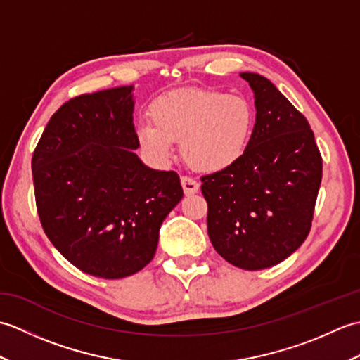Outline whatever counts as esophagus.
Returning <instances> with one entry per match:
<instances>
[{
    "label": "esophagus",
    "mask_w": 360,
    "mask_h": 360,
    "mask_svg": "<svg viewBox=\"0 0 360 360\" xmlns=\"http://www.w3.org/2000/svg\"><path fill=\"white\" fill-rule=\"evenodd\" d=\"M181 184H182V188H184V193L187 196L195 195L198 190H200V184H198V181L190 178V176H181Z\"/></svg>",
    "instance_id": "esophagus-1"
}]
</instances>
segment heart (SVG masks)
I'll return each instance as SVG.
<instances>
[{"instance_id":"obj_1","label":"heart","mask_w":360,"mask_h":360,"mask_svg":"<svg viewBox=\"0 0 360 360\" xmlns=\"http://www.w3.org/2000/svg\"><path fill=\"white\" fill-rule=\"evenodd\" d=\"M151 125L137 129L142 148L167 160L173 142L195 170L218 173L246 155L257 125V110L246 96L218 89L173 91L151 105Z\"/></svg>"}]
</instances>
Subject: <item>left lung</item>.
<instances>
[{"label": "left lung", "instance_id": "obj_1", "mask_svg": "<svg viewBox=\"0 0 360 360\" xmlns=\"http://www.w3.org/2000/svg\"><path fill=\"white\" fill-rule=\"evenodd\" d=\"M240 75L255 94L254 137L238 164L202 176L201 192L213 248L240 269L259 271L307 240L323 164L307 117L263 75Z\"/></svg>", "mask_w": 360, "mask_h": 360}]
</instances>
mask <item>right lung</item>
<instances>
[{"label": "right lung", "instance_id": "add662e5", "mask_svg": "<svg viewBox=\"0 0 360 360\" xmlns=\"http://www.w3.org/2000/svg\"><path fill=\"white\" fill-rule=\"evenodd\" d=\"M133 86L82 94L53 112L32 155L37 212L68 262L101 278L147 266L159 229L181 201L176 172L145 167L133 124Z\"/></svg>", "mask_w": 360, "mask_h": 360}]
</instances>
